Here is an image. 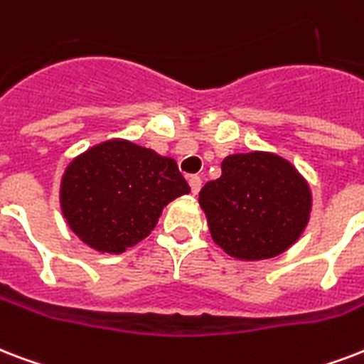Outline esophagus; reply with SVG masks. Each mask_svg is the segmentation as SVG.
Wrapping results in <instances>:
<instances>
[{"label": "esophagus", "mask_w": 364, "mask_h": 364, "mask_svg": "<svg viewBox=\"0 0 364 364\" xmlns=\"http://www.w3.org/2000/svg\"><path fill=\"white\" fill-rule=\"evenodd\" d=\"M188 185H191V191H193V194H198V191H200V187H202V179L198 176H191L188 177Z\"/></svg>", "instance_id": "34e87169"}]
</instances>
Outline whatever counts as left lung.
Listing matches in <instances>:
<instances>
[{"label":"left lung","mask_w":364,"mask_h":364,"mask_svg":"<svg viewBox=\"0 0 364 364\" xmlns=\"http://www.w3.org/2000/svg\"><path fill=\"white\" fill-rule=\"evenodd\" d=\"M213 242L238 262L281 256L311 219L309 183L288 158L269 151L223 158L221 177L198 194Z\"/></svg>","instance_id":"8db88e82"}]
</instances>
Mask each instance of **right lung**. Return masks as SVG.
Listing matches in <instances>:
<instances>
[{
    "instance_id": "obj_1",
    "label": "right lung",
    "mask_w": 364,
    "mask_h": 364,
    "mask_svg": "<svg viewBox=\"0 0 364 364\" xmlns=\"http://www.w3.org/2000/svg\"><path fill=\"white\" fill-rule=\"evenodd\" d=\"M188 193L173 158L114 137L72 158L60 177L59 202L85 246L118 256L151 235L164 206Z\"/></svg>"
}]
</instances>
